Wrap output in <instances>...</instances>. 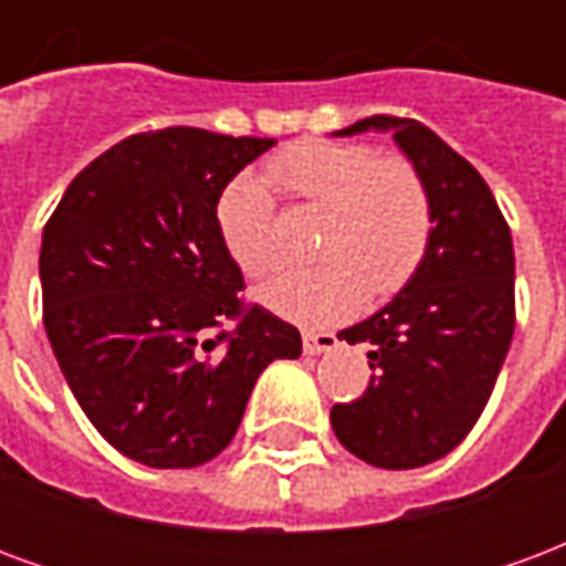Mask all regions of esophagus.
Wrapping results in <instances>:
<instances>
[{"instance_id":"1","label":"esophagus","mask_w":566,"mask_h":566,"mask_svg":"<svg viewBox=\"0 0 566 566\" xmlns=\"http://www.w3.org/2000/svg\"><path fill=\"white\" fill-rule=\"evenodd\" d=\"M333 345H336V336H333V333L303 331V352H306V355H321V352H331Z\"/></svg>"}]
</instances>
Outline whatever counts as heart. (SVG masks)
<instances>
[{
    "label": "heart",
    "mask_w": 566,
    "mask_h": 566,
    "mask_svg": "<svg viewBox=\"0 0 566 566\" xmlns=\"http://www.w3.org/2000/svg\"><path fill=\"white\" fill-rule=\"evenodd\" d=\"M270 181L300 206L324 211L315 258L258 291L275 315L300 324L348 318L364 296L388 300L416 279L433 239V199L406 157L364 142L303 139L266 163ZM214 223L239 270L263 279L279 266L275 199L258 175H235L214 202Z\"/></svg>",
    "instance_id": "obj_1"
}]
</instances>
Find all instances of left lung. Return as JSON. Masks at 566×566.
Listing matches in <instances>:
<instances>
[{"label":"left lung","mask_w":566,"mask_h":566,"mask_svg":"<svg viewBox=\"0 0 566 566\" xmlns=\"http://www.w3.org/2000/svg\"><path fill=\"white\" fill-rule=\"evenodd\" d=\"M391 129L424 175L433 239L416 279L373 318L339 333L367 343V391L331 409L345 449L412 470L458 449L482 416L515 331V254L497 199L461 154L409 117L373 115L339 129Z\"/></svg>","instance_id":"obj_1"}]
</instances>
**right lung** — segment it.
<instances>
[{
  "label": "right lung",
  "instance_id": "obj_1",
  "mask_svg": "<svg viewBox=\"0 0 566 566\" xmlns=\"http://www.w3.org/2000/svg\"><path fill=\"white\" fill-rule=\"evenodd\" d=\"M275 139L136 133L84 166L42 235L44 331L75 400L120 454L199 467L239 430L258 376L303 339L245 303L214 223L221 190Z\"/></svg>",
  "mask_w": 566,
  "mask_h": 566
}]
</instances>
